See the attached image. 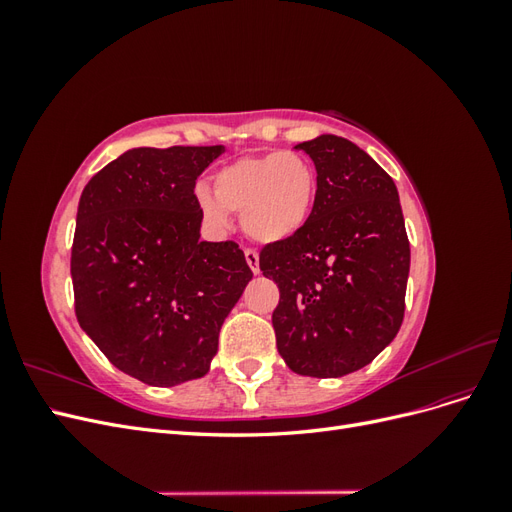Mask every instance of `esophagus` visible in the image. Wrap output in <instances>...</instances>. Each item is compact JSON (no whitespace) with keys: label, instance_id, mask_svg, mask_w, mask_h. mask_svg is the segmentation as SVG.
Listing matches in <instances>:
<instances>
[{"label":"esophagus","instance_id":"esophagus-1","mask_svg":"<svg viewBox=\"0 0 512 512\" xmlns=\"http://www.w3.org/2000/svg\"><path fill=\"white\" fill-rule=\"evenodd\" d=\"M245 260L247 265H250V269L254 273H260V265H258V252L252 250V247H245Z\"/></svg>","mask_w":512,"mask_h":512}]
</instances>
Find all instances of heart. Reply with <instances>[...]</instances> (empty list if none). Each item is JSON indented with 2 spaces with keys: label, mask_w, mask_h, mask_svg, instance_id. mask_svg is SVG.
I'll use <instances>...</instances> for the list:
<instances>
[{
  "label": "heart",
  "mask_w": 512,
  "mask_h": 512,
  "mask_svg": "<svg viewBox=\"0 0 512 512\" xmlns=\"http://www.w3.org/2000/svg\"><path fill=\"white\" fill-rule=\"evenodd\" d=\"M318 192L314 162L299 151L243 156L211 177V194H198L209 226L224 230L228 213L241 215L245 235L258 243H282L303 230Z\"/></svg>",
  "instance_id": "heart-1"
}]
</instances>
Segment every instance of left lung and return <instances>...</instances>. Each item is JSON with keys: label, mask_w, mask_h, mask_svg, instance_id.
Segmentation results:
<instances>
[{"label": "left lung", "mask_w": 512, "mask_h": 512, "mask_svg": "<svg viewBox=\"0 0 512 512\" xmlns=\"http://www.w3.org/2000/svg\"><path fill=\"white\" fill-rule=\"evenodd\" d=\"M294 149L314 160L316 203L292 239L260 250V271L280 288L277 350L301 376L337 378L393 342L406 312L410 241L393 179L342 136Z\"/></svg>", "instance_id": "8db88e82"}]
</instances>
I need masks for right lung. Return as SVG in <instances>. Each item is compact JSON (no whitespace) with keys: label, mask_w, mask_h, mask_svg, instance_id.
I'll return each mask as SVG.
<instances>
[{"label":"right lung","mask_w":512,"mask_h":512,"mask_svg":"<svg viewBox=\"0 0 512 512\" xmlns=\"http://www.w3.org/2000/svg\"><path fill=\"white\" fill-rule=\"evenodd\" d=\"M215 147L130 149L89 179L70 273L74 314L119 371L151 386L205 376L252 280L235 241H200L194 185Z\"/></svg>","instance_id":"right-lung-1"}]
</instances>
